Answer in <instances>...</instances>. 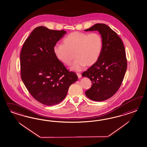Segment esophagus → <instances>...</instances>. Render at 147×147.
<instances>
[{
    "instance_id": "1",
    "label": "esophagus",
    "mask_w": 147,
    "mask_h": 147,
    "mask_svg": "<svg viewBox=\"0 0 147 147\" xmlns=\"http://www.w3.org/2000/svg\"><path fill=\"white\" fill-rule=\"evenodd\" d=\"M77 76H78V78H79V79H80V78H81V74L80 73H77Z\"/></svg>"
}]
</instances>
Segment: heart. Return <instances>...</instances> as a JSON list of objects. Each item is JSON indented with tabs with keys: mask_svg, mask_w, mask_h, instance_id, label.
<instances>
[{
	"mask_svg": "<svg viewBox=\"0 0 147 147\" xmlns=\"http://www.w3.org/2000/svg\"><path fill=\"white\" fill-rule=\"evenodd\" d=\"M63 42L64 45L54 46V53L59 61L66 65H70L76 56L77 59L71 67V70L76 71H80L86 65L94 64L102 49V38L97 33L88 34L74 32L66 36Z\"/></svg>",
	"mask_w": 147,
	"mask_h": 147,
	"instance_id": "1",
	"label": "heart"
}]
</instances>
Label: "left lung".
<instances>
[{
    "mask_svg": "<svg viewBox=\"0 0 147 147\" xmlns=\"http://www.w3.org/2000/svg\"><path fill=\"white\" fill-rule=\"evenodd\" d=\"M84 31H98L102 38L100 57L82 74L92 83L86 95L93 101H102L117 92L123 80L127 67L125 47L117 34L106 24H96Z\"/></svg>",
    "mask_w": 147,
    "mask_h": 147,
    "instance_id": "left-lung-1",
    "label": "left lung"
}]
</instances>
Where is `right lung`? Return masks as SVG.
I'll return each mask as SVG.
<instances>
[{"label":"right lung","instance_id":"1","mask_svg":"<svg viewBox=\"0 0 147 147\" xmlns=\"http://www.w3.org/2000/svg\"><path fill=\"white\" fill-rule=\"evenodd\" d=\"M64 30L36 27L23 45L20 62L21 78L27 89L38 102L53 106L66 96L69 86L78 80L56 58L53 49L66 34Z\"/></svg>","mask_w":147,"mask_h":147}]
</instances>
